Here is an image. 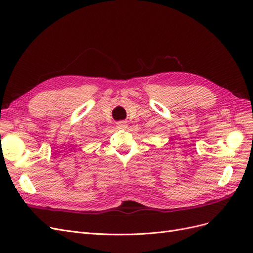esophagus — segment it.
Segmentation results:
<instances>
[{
  "label": "esophagus",
  "instance_id": "obj_1",
  "mask_svg": "<svg viewBox=\"0 0 253 253\" xmlns=\"http://www.w3.org/2000/svg\"><path fill=\"white\" fill-rule=\"evenodd\" d=\"M116 126H117V127L118 128H126L127 127V124H126V121H118L117 124H116Z\"/></svg>",
  "mask_w": 253,
  "mask_h": 253
}]
</instances>
